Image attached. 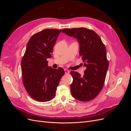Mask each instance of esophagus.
<instances>
[{
	"mask_svg": "<svg viewBox=\"0 0 131 131\" xmlns=\"http://www.w3.org/2000/svg\"><path fill=\"white\" fill-rule=\"evenodd\" d=\"M64 72L66 74H69L70 73V72L68 69H64Z\"/></svg>",
	"mask_w": 131,
	"mask_h": 131,
	"instance_id": "obj_1",
	"label": "esophagus"
}]
</instances>
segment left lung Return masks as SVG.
I'll return each instance as SVG.
<instances>
[{"label":"left lung","mask_w":131,"mask_h":131,"mask_svg":"<svg viewBox=\"0 0 131 131\" xmlns=\"http://www.w3.org/2000/svg\"><path fill=\"white\" fill-rule=\"evenodd\" d=\"M62 32L77 39L79 54L86 67L82 77L77 72H70L73 79L70 85L71 93L79 101L92 100L103 87L108 68L105 47L96 32L86 28L64 29Z\"/></svg>","instance_id":"obj_1"}]
</instances>
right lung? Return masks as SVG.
<instances>
[{"mask_svg": "<svg viewBox=\"0 0 131 131\" xmlns=\"http://www.w3.org/2000/svg\"><path fill=\"white\" fill-rule=\"evenodd\" d=\"M62 30L46 29L34 34L28 42L21 62L23 84L34 100L45 102L54 97L64 69L48 67L53 46Z\"/></svg>", "mask_w": 131, "mask_h": 131, "instance_id": "add662e5", "label": "right lung"}]
</instances>
